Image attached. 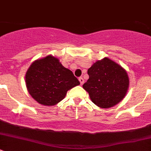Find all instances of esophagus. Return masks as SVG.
<instances>
[{
	"mask_svg": "<svg viewBox=\"0 0 151 151\" xmlns=\"http://www.w3.org/2000/svg\"><path fill=\"white\" fill-rule=\"evenodd\" d=\"M79 81H80V85H83V83H84V80H83V77H80V78H79Z\"/></svg>",
	"mask_w": 151,
	"mask_h": 151,
	"instance_id": "1",
	"label": "esophagus"
}]
</instances>
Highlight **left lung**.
I'll list each match as a JSON object with an SVG mask.
<instances>
[{"mask_svg":"<svg viewBox=\"0 0 151 151\" xmlns=\"http://www.w3.org/2000/svg\"><path fill=\"white\" fill-rule=\"evenodd\" d=\"M88 80L83 88L92 102L102 108L114 106L122 100L129 87V78L121 65L105 58L88 69Z\"/></svg>","mask_w":151,"mask_h":151,"instance_id":"obj_1","label":"left lung"}]
</instances>
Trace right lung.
I'll use <instances>...</instances> for the list:
<instances>
[{"label":"right lung","mask_w":151,"mask_h":151,"mask_svg":"<svg viewBox=\"0 0 151 151\" xmlns=\"http://www.w3.org/2000/svg\"><path fill=\"white\" fill-rule=\"evenodd\" d=\"M78 85L80 82L72 71L52 55L34 61L26 74L29 93L37 102L47 106L58 104L68 90Z\"/></svg>","instance_id":"add662e5"}]
</instances>
